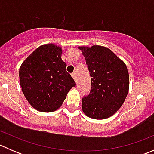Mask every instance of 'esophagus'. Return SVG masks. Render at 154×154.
Here are the masks:
<instances>
[{
    "label": "esophagus",
    "instance_id": "obj_1",
    "mask_svg": "<svg viewBox=\"0 0 154 154\" xmlns=\"http://www.w3.org/2000/svg\"><path fill=\"white\" fill-rule=\"evenodd\" d=\"M71 76H72L73 79L76 81V80H77V79H76V73H72V74H71Z\"/></svg>",
    "mask_w": 154,
    "mask_h": 154
}]
</instances>
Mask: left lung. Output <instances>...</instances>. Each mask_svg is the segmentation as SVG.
<instances>
[{"label":"left lung","instance_id":"left-lung-1","mask_svg":"<svg viewBox=\"0 0 154 154\" xmlns=\"http://www.w3.org/2000/svg\"><path fill=\"white\" fill-rule=\"evenodd\" d=\"M91 76V90L82 99L88 117L105 119L114 115L125 102L129 91V73L125 63L103 46L78 47Z\"/></svg>","mask_w":154,"mask_h":154}]
</instances>
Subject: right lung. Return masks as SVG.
Wrapping results in <instances>:
<instances>
[{"mask_svg":"<svg viewBox=\"0 0 154 154\" xmlns=\"http://www.w3.org/2000/svg\"><path fill=\"white\" fill-rule=\"evenodd\" d=\"M63 50L54 44L41 45L24 60L19 80L24 97L34 109L43 112L58 109L76 83L62 60Z\"/></svg>","mask_w":154,"mask_h":154,"instance_id":"right-lung-1","label":"right lung"}]
</instances>
